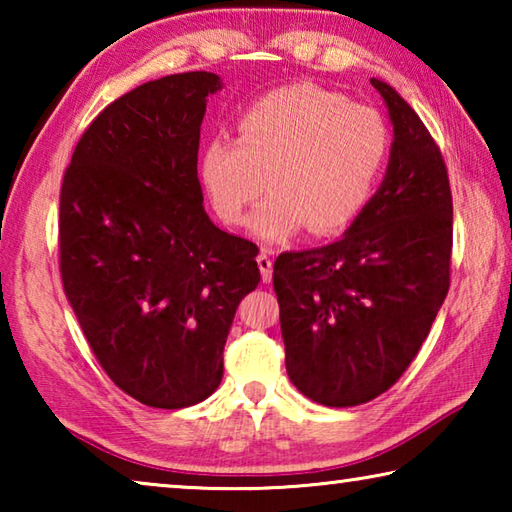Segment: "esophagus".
Listing matches in <instances>:
<instances>
[{"label": "esophagus", "mask_w": 512, "mask_h": 512, "mask_svg": "<svg viewBox=\"0 0 512 512\" xmlns=\"http://www.w3.org/2000/svg\"><path fill=\"white\" fill-rule=\"evenodd\" d=\"M257 264H259V271H262V280L264 282H271L273 280V257H271V250H262V253L257 255Z\"/></svg>", "instance_id": "1"}]
</instances>
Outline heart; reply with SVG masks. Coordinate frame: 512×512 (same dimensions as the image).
Wrapping results in <instances>:
<instances>
[{
    "label": "heart",
    "instance_id": "obj_1",
    "mask_svg": "<svg viewBox=\"0 0 512 512\" xmlns=\"http://www.w3.org/2000/svg\"><path fill=\"white\" fill-rule=\"evenodd\" d=\"M391 151L384 117L343 94L296 83L241 112L237 142L216 137L201 155V183L223 223L241 225L268 185L271 196L250 219L253 235L284 241L305 228L332 235L370 201Z\"/></svg>",
    "mask_w": 512,
    "mask_h": 512
}]
</instances>
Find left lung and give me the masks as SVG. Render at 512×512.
<instances>
[{
  "instance_id": "obj_1",
  "label": "left lung",
  "mask_w": 512,
  "mask_h": 512,
  "mask_svg": "<svg viewBox=\"0 0 512 512\" xmlns=\"http://www.w3.org/2000/svg\"><path fill=\"white\" fill-rule=\"evenodd\" d=\"M395 140L377 194L334 244L273 266L287 372L323 406L386 393L429 336L452 275L454 207L438 144L391 85L370 79Z\"/></svg>"
}]
</instances>
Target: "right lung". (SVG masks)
<instances>
[{
  "label": "right lung",
  "instance_id": "obj_1",
  "mask_svg": "<svg viewBox=\"0 0 512 512\" xmlns=\"http://www.w3.org/2000/svg\"><path fill=\"white\" fill-rule=\"evenodd\" d=\"M212 72L137 85L85 128L60 187L65 296L133 400L185 409L221 384L223 345L259 284L257 246L203 207L198 142Z\"/></svg>",
  "mask_w": 512,
  "mask_h": 512
}]
</instances>
